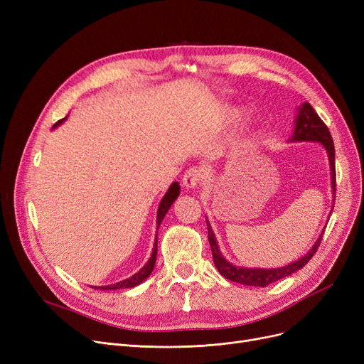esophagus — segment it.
<instances>
[{
    "mask_svg": "<svg viewBox=\"0 0 364 364\" xmlns=\"http://www.w3.org/2000/svg\"><path fill=\"white\" fill-rule=\"evenodd\" d=\"M202 180H203V171L200 168H196V166L188 168L183 176V184L187 188L198 187Z\"/></svg>",
    "mask_w": 364,
    "mask_h": 364,
    "instance_id": "esophagus-1",
    "label": "esophagus"
}]
</instances>
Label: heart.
Wrapping results in <instances>:
<instances>
[{"mask_svg":"<svg viewBox=\"0 0 364 364\" xmlns=\"http://www.w3.org/2000/svg\"><path fill=\"white\" fill-rule=\"evenodd\" d=\"M230 114H232V119H235V118H237V117H239V112H232Z\"/></svg>","mask_w":364,"mask_h":364,"instance_id":"b5f03b06","label":"heart"}]
</instances>
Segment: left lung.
<instances>
[{"instance_id": "8db88e82", "label": "left lung", "mask_w": 364, "mask_h": 364, "mask_svg": "<svg viewBox=\"0 0 364 364\" xmlns=\"http://www.w3.org/2000/svg\"><path fill=\"white\" fill-rule=\"evenodd\" d=\"M291 143H296V141H316V143H321V146L326 149L328 156H329V165H331V178H332V190L333 195L336 192V171H335V147H333V140L329 132V128L326 127L318 114L316 113V110L313 109V106L305 102L298 107V113H296V119H295V129L294 134L289 139ZM335 200V196H333ZM208 225V240L209 245H211L213 250V258H214V264L217 267V270L220 272L221 276H224L225 279L240 283V284H247V286H258V288H265L280 279H284L291 276L292 273L301 270L302 267L307 264L311 257L316 254V251L318 250V245L321 240L323 233L320 235V237L317 239V242L313 245L311 250L305 254L302 258L288 264L283 267H277V269H246V267H237L233 265L232 262H228L220 252V247L215 239V235L213 232L211 225L206 221Z\"/></svg>"}]
</instances>
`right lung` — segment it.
Listing matches in <instances>:
<instances>
[{
	"label": "right lung",
	"instance_id": "right-lung-1",
	"mask_svg": "<svg viewBox=\"0 0 364 364\" xmlns=\"http://www.w3.org/2000/svg\"><path fill=\"white\" fill-rule=\"evenodd\" d=\"M65 119H66V118H63V119H60V121H57L53 128H55L57 125H60L62 122H65ZM178 195H180V186H178V183L176 181V183H172V184L169 186L168 192L165 193V196L162 198V200H161V203H159L158 217H156V224H158V227L161 225L164 217H165L166 213H168V209L171 208L172 203H174V200L177 199ZM156 254H158V236H156L155 245H153L151 257L149 258V261L146 262V265L143 267V269H141L139 273H136L134 276H131V277H128V279H125V280H122V282L114 283V284H109V286H92V288H94V289H102V291H114V289L134 288V286H137V284H140L141 282H144V280L150 276V273L153 272V269H155Z\"/></svg>",
	"mask_w": 364,
	"mask_h": 364
}]
</instances>
